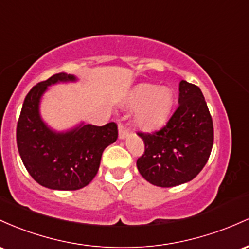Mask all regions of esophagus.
I'll return each mask as SVG.
<instances>
[{"instance_id": "esophagus-1", "label": "esophagus", "mask_w": 249, "mask_h": 249, "mask_svg": "<svg viewBox=\"0 0 249 249\" xmlns=\"http://www.w3.org/2000/svg\"><path fill=\"white\" fill-rule=\"evenodd\" d=\"M128 135H129V129H127L122 124H119V138L124 140Z\"/></svg>"}]
</instances>
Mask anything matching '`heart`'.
<instances>
[{
	"label": "heart",
	"instance_id": "heart-1",
	"mask_svg": "<svg viewBox=\"0 0 249 249\" xmlns=\"http://www.w3.org/2000/svg\"><path fill=\"white\" fill-rule=\"evenodd\" d=\"M174 105V94L168 87L141 83L133 89L125 106L136 109L134 122L140 129L152 132L166 124Z\"/></svg>",
	"mask_w": 249,
	"mask_h": 249
}]
</instances>
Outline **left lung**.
I'll return each instance as SVG.
<instances>
[{
    "mask_svg": "<svg viewBox=\"0 0 249 249\" xmlns=\"http://www.w3.org/2000/svg\"><path fill=\"white\" fill-rule=\"evenodd\" d=\"M178 107L159 132L138 133L144 154L136 161L140 174L158 187H174L196 177L213 147V121L202 91L181 81Z\"/></svg>",
    "mask_w": 249,
    "mask_h": 249,
    "instance_id": "1",
    "label": "left lung"
}]
</instances>
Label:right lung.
I'll list each match as a JSON object with an SVG mask.
<instances>
[{"mask_svg": "<svg viewBox=\"0 0 249 249\" xmlns=\"http://www.w3.org/2000/svg\"><path fill=\"white\" fill-rule=\"evenodd\" d=\"M75 75L58 72L30 89L16 128L22 162L37 183L56 191L83 188L99 170L103 150L117 139L114 122L102 127L81 122L66 132L50 128L42 119L40 103L48 87L76 82Z\"/></svg>", "mask_w": 249, "mask_h": 249, "instance_id": "right-lung-1", "label": "right lung"}]
</instances>
